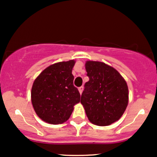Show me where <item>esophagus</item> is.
<instances>
[{
  "label": "esophagus",
  "instance_id": "34e87169",
  "mask_svg": "<svg viewBox=\"0 0 157 157\" xmlns=\"http://www.w3.org/2000/svg\"><path fill=\"white\" fill-rule=\"evenodd\" d=\"M78 90H79V92H80V94H81L82 92H83V86H80V87H79Z\"/></svg>",
  "mask_w": 157,
  "mask_h": 157
}]
</instances>
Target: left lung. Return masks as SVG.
<instances>
[{
    "mask_svg": "<svg viewBox=\"0 0 157 157\" xmlns=\"http://www.w3.org/2000/svg\"><path fill=\"white\" fill-rule=\"evenodd\" d=\"M85 68L90 80L85 83L80 102L90 122L110 125L128 106L127 83L116 70L103 62L87 61Z\"/></svg>",
    "mask_w": 157,
    "mask_h": 157,
    "instance_id": "1",
    "label": "left lung"
}]
</instances>
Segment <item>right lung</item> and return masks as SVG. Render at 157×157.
Segmentation results:
<instances>
[{
  "label": "right lung",
  "mask_w": 157,
  "mask_h": 157,
  "mask_svg": "<svg viewBox=\"0 0 157 157\" xmlns=\"http://www.w3.org/2000/svg\"><path fill=\"white\" fill-rule=\"evenodd\" d=\"M75 61H61L47 67L34 80L31 100L36 115L45 122L62 124L69 119L80 95L74 86Z\"/></svg>",
  "instance_id": "add662e5"
}]
</instances>
